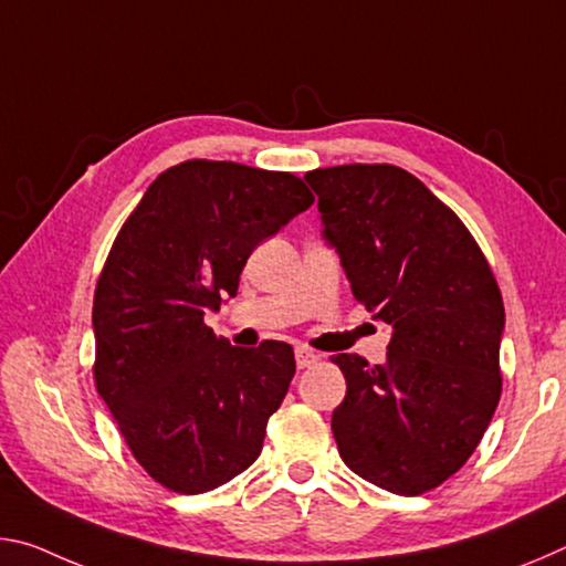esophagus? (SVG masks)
Instances as JSON below:
<instances>
[{
	"instance_id": "esophagus-1",
	"label": "esophagus",
	"mask_w": 566,
	"mask_h": 566,
	"mask_svg": "<svg viewBox=\"0 0 566 566\" xmlns=\"http://www.w3.org/2000/svg\"><path fill=\"white\" fill-rule=\"evenodd\" d=\"M294 357H296V367H300V369H306V367H312V364L319 361V354L306 349V347H296Z\"/></svg>"
}]
</instances>
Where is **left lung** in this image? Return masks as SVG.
Here are the masks:
<instances>
[{
    "mask_svg": "<svg viewBox=\"0 0 566 566\" xmlns=\"http://www.w3.org/2000/svg\"><path fill=\"white\" fill-rule=\"evenodd\" d=\"M304 179L354 300L391 327L385 364L332 359L347 379L332 411L339 454L391 494L434 490L472 457L500 405V286L462 219L409 171L344 165Z\"/></svg>",
    "mask_w": 566,
    "mask_h": 566,
    "instance_id": "left-lung-1",
    "label": "left lung"
}]
</instances>
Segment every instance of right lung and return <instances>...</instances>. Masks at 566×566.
<instances>
[{
	"mask_svg": "<svg viewBox=\"0 0 566 566\" xmlns=\"http://www.w3.org/2000/svg\"><path fill=\"white\" fill-rule=\"evenodd\" d=\"M314 202L290 171L191 159L151 181L94 292V381L124 442L171 492L202 494L262 452L294 349L232 347L205 324L256 244Z\"/></svg>",
	"mask_w": 566,
	"mask_h": 566,
	"instance_id": "add662e5",
	"label": "right lung"
}]
</instances>
